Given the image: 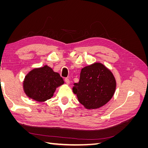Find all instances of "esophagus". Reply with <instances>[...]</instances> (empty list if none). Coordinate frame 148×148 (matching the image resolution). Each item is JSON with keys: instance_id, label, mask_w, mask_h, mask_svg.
Listing matches in <instances>:
<instances>
[{"instance_id": "1", "label": "esophagus", "mask_w": 148, "mask_h": 148, "mask_svg": "<svg viewBox=\"0 0 148 148\" xmlns=\"http://www.w3.org/2000/svg\"><path fill=\"white\" fill-rule=\"evenodd\" d=\"M65 83H66L67 84H69L70 83V80H69V78H65Z\"/></svg>"}]
</instances>
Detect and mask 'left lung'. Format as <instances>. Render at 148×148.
<instances>
[{
  "label": "left lung",
  "instance_id": "8db88e82",
  "mask_svg": "<svg viewBox=\"0 0 148 148\" xmlns=\"http://www.w3.org/2000/svg\"><path fill=\"white\" fill-rule=\"evenodd\" d=\"M116 84L111 71L101 63L96 62L82 69L79 81L73 84L72 89L85 108L96 109L112 99Z\"/></svg>",
  "mask_w": 148,
  "mask_h": 148
}]
</instances>
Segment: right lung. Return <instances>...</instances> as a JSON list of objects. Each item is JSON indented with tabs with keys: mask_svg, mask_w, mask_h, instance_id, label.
Masks as SVG:
<instances>
[{
	"mask_svg": "<svg viewBox=\"0 0 148 148\" xmlns=\"http://www.w3.org/2000/svg\"><path fill=\"white\" fill-rule=\"evenodd\" d=\"M64 83L59 73L47 65L31 70L25 76L23 90L30 99L44 102L53 96L56 89Z\"/></svg>",
	"mask_w": 148,
	"mask_h": 148,
	"instance_id": "right-lung-1",
	"label": "right lung"
}]
</instances>
